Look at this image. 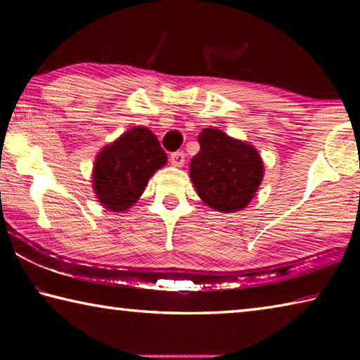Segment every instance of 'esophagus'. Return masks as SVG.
<instances>
[{
	"instance_id": "34e87169",
	"label": "esophagus",
	"mask_w": 360,
	"mask_h": 360,
	"mask_svg": "<svg viewBox=\"0 0 360 360\" xmlns=\"http://www.w3.org/2000/svg\"><path fill=\"white\" fill-rule=\"evenodd\" d=\"M169 160H172L174 167H182V165H184V162H186V154L182 150L173 152V154L169 155Z\"/></svg>"
}]
</instances>
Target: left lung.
Instances as JSON below:
<instances>
[{
	"instance_id": "obj_1",
	"label": "left lung",
	"mask_w": 360,
	"mask_h": 360,
	"mask_svg": "<svg viewBox=\"0 0 360 360\" xmlns=\"http://www.w3.org/2000/svg\"><path fill=\"white\" fill-rule=\"evenodd\" d=\"M198 143L200 152L191 162V178L198 197L216 211L245 208L264 178L259 152L217 129H205Z\"/></svg>"
}]
</instances>
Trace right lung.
I'll return each mask as SVG.
<instances>
[{
  "instance_id": "1",
  "label": "right lung",
  "mask_w": 360,
  "mask_h": 360,
  "mask_svg": "<svg viewBox=\"0 0 360 360\" xmlns=\"http://www.w3.org/2000/svg\"><path fill=\"white\" fill-rule=\"evenodd\" d=\"M167 163V154L157 136L144 127L124 133L106 146L94 167V188L109 211H124L141 197L148 181Z\"/></svg>"
}]
</instances>
